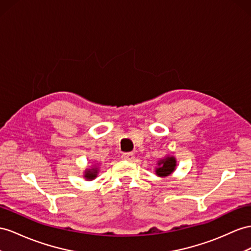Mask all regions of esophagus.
<instances>
[{
	"label": "esophagus",
	"mask_w": 251,
	"mask_h": 251,
	"mask_svg": "<svg viewBox=\"0 0 251 251\" xmlns=\"http://www.w3.org/2000/svg\"><path fill=\"white\" fill-rule=\"evenodd\" d=\"M122 159L125 160V161L131 162V161H133V160H134V155H133L132 152H124L123 155H122Z\"/></svg>",
	"instance_id": "esophagus-1"
}]
</instances>
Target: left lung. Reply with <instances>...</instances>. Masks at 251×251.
Listing matches in <instances>:
<instances>
[{
    "label": "left lung",
    "instance_id": "left-lung-1",
    "mask_svg": "<svg viewBox=\"0 0 251 251\" xmlns=\"http://www.w3.org/2000/svg\"><path fill=\"white\" fill-rule=\"evenodd\" d=\"M176 169V159L175 157L168 156L164 159L158 161V168L156 169V174L159 177H166L171 175Z\"/></svg>",
    "mask_w": 251,
    "mask_h": 251
}]
</instances>
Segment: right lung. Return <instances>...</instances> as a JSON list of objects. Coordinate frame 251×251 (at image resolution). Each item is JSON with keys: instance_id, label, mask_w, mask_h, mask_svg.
Returning <instances> with one entry per match:
<instances>
[{"instance_id": "add662e5", "label": "right lung", "mask_w": 251, "mask_h": 251, "mask_svg": "<svg viewBox=\"0 0 251 251\" xmlns=\"http://www.w3.org/2000/svg\"><path fill=\"white\" fill-rule=\"evenodd\" d=\"M98 173H99L98 168L94 166L92 169H87L85 171V174H83V177H85L87 180H93V179L98 176Z\"/></svg>"}]
</instances>
